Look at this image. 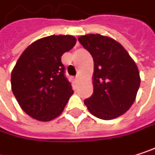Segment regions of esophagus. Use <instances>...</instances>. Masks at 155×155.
Listing matches in <instances>:
<instances>
[{
	"mask_svg": "<svg viewBox=\"0 0 155 155\" xmlns=\"http://www.w3.org/2000/svg\"><path fill=\"white\" fill-rule=\"evenodd\" d=\"M80 80H81V76H80V75H77L76 77L74 78V81H75L76 82H79V81H80Z\"/></svg>",
	"mask_w": 155,
	"mask_h": 155,
	"instance_id": "34e87169",
	"label": "esophagus"
}]
</instances>
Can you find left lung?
I'll return each mask as SVG.
<instances>
[{"label":"left lung","mask_w":155,"mask_h":155,"mask_svg":"<svg viewBox=\"0 0 155 155\" xmlns=\"http://www.w3.org/2000/svg\"><path fill=\"white\" fill-rule=\"evenodd\" d=\"M94 62L93 93L84 104L95 117L109 120L132 106L140 86L138 68L127 50L116 40L100 34L78 38Z\"/></svg>","instance_id":"8db88e82"}]
</instances>
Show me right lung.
Wrapping results in <instances>:
<instances>
[{
  "instance_id": "1",
  "label": "right lung",
  "mask_w": 155,
  "mask_h": 155,
  "mask_svg": "<svg viewBox=\"0 0 155 155\" xmlns=\"http://www.w3.org/2000/svg\"><path fill=\"white\" fill-rule=\"evenodd\" d=\"M76 44L73 36H49L22 53L12 73V89L21 108L30 117L49 121L58 117L73 95L61 56Z\"/></svg>"
}]
</instances>
